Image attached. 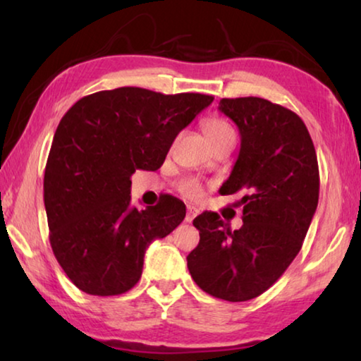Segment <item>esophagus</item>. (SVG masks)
<instances>
[{"mask_svg": "<svg viewBox=\"0 0 361 361\" xmlns=\"http://www.w3.org/2000/svg\"><path fill=\"white\" fill-rule=\"evenodd\" d=\"M199 215V210L194 209V207H188V213H186V218L185 221L186 223H192V219Z\"/></svg>", "mask_w": 361, "mask_h": 361, "instance_id": "esophagus-1", "label": "esophagus"}]
</instances>
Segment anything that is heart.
<instances>
[{"mask_svg": "<svg viewBox=\"0 0 361 361\" xmlns=\"http://www.w3.org/2000/svg\"><path fill=\"white\" fill-rule=\"evenodd\" d=\"M202 129L205 137L209 138V142L215 146L219 142H223V140H228V138H235V133L234 129L229 126V122H226L221 118H207L202 122ZM180 191L183 195H186L188 199H192V200H200L204 195V186L202 183L195 178H188L185 180L180 185Z\"/></svg>", "mask_w": 361, "mask_h": 361, "instance_id": "1", "label": "heart"}]
</instances>
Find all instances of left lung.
<instances>
[{"instance_id": "left-lung-1", "label": "left lung", "mask_w": 361, "mask_h": 361, "mask_svg": "<svg viewBox=\"0 0 361 361\" xmlns=\"http://www.w3.org/2000/svg\"><path fill=\"white\" fill-rule=\"evenodd\" d=\"M219 111L235 122L240 152L219 192H242L240 229L218 213L192 224L199 245L188 255L194 282L209 295L242 302L264 293L296 258L319 204V162L302 119L259 97L221 99Z\"/></svg>"}]
</instances>
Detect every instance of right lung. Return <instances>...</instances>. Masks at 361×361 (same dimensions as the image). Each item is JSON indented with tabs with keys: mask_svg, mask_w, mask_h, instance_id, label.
Here are the masks:
<instances>
[{
	"mask_svg": "<svg viewBox=\"0 0 361 361\" xmlns=\"http://www.w3.org/2000/svg\"><path fill=\"white\" fill-rule=\"evenodd\" d=\"M212 102L119 87L82 97L65 113L46 164L44 205L52 252L79 290L129 291L149 243L185 219L186 205L173 195L132 209L130 176L161 167L176 135Z\"/></svg>",
	"mask_w": 361,
	"mask_h": 361,
	"instance_id": "1",
	"label": "right lung"
}]
</instances>
